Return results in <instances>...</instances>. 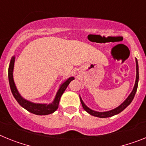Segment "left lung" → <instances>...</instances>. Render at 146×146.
I'll use <instances>...</instances> for the list:
<instances>
[{"label": "left lung", "instance_id": "left-lung-1", "mask_svg": "<svg viewBox=\"0 0 146 146\" xmlns=\"http://www.w3.org/2000/svg\"><path fill=\"white\" fill-rule=\"evenodd\" d=\"M135 62H136V80H135V86H134L133 89L131 92L130 93V94L128 96V97L126 98L124 100V102H123V103H121L119 106L117 107V108H114V109L111 110H108V111L105 112H98L95 111V110H93L91 108H89L84 103V102L82 101V98L80 96V99L81 104H82V106L83 108V109L86 110L87 113H88L89 114L93 115V116H96L98 118H108V117H111L113 115H115L118 114L121 112H122L123 110L126 108H127V106H129L130 104V103L132 102L134 97H135V95L136 94L137 89V86H138V81H139V67H138V62L137 58H135Z\"/></svg>", "mask_w": 146, "mask_h": 146}]
</instances>
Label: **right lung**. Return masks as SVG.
Segmentation results:
<instances>
[{
  "instance_id": "right-lung-1",
  "label": "right lung",
  "mask_w": 146,
  "mask_h": 146,
  "mask_svg": "<svg viewBox=\"0 0 146 146\" xmlns=\"http://www.w3.org/2000/svg\"><path fill=\"white\" fill-rule=\"evenodd\" d=\"M15 55L12 56L10 61L9 66V86L11 88V93L13 96L15 98L20 105L25 108L30 113H33L35 115H46L53 113L58 108L59 102H60V97L62 94H64L65 90L66 89L67 86H69L70 82L73 80H74V77H71L69 78L62 82L59 86V88L58 90L57 93L55 94V96L54 98L53 101L49 104H45V103H35L32 102L27 100L25 98L20 95V94L18 91L17 88L16 87L15 82L14 81V77H13V72H14V67H15Z\"/></svg>"
}]
</instances>
